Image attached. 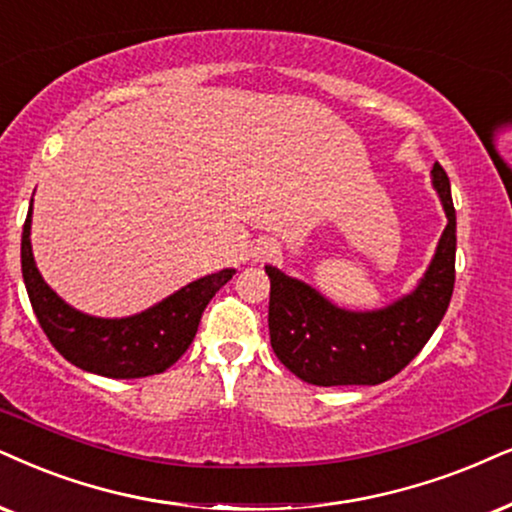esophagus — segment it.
<instances>
[{
  "mask_svg": "<svg viewBox=\"0 0 512 512\" xmlns=\"http://www.w3.org/2000/svg\"><path fill=\"white\" fill-rule=\"evenodd\" d=\"M276 252H278V248H276L274 241H264L255 248V257H257V260H271Z\"/></svg>",
  "mask_w": 512,
  "mask_h": 512,
  "instance_id": "1",
  "label": "esophagus"
}]
</instances>
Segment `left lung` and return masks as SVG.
<instances>
[{
    "mask_svg": "<svg viewBox=\"0 0 512 512\" xmlns=\"http://www.w3.org/2000/svg\"><path fill=\"white\" fill-rule=\"evenodd\" d=\"M432 184L449 217L435 260L420 286L380 312H345L304 283L274 267L271 281V349L297 378L309 385H378L409 366L451 302L456 281V210L444 167H432Z\"/></svg>",
    "mask_w": 512,
    "mask_h": 512,
    "instance_id": "left-lung-1",
    "label": "left lung"
}]
</instances>
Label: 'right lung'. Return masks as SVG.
<instances>
[{
	"label": "right lung",
	"instance_id": "obj_1",
	"mask_svg": "<svg viewBox=\"0 0 512 512\" xmlns=\"http://www.w3.org/2000/svg\"><path fill=\"white\" fill-rule=\"evenodd\" d=\"M30 215L32 203L21 238V267L30 304L56 352L82 371L106 378H146L167 371L196 338L208 302L234 276V271L224 269L198 278L129 319H94L68 307L42 281L32 260Z\"/></svg>",
	"mask_w": 512,
	"mask_h": 512
}]
</instances>
